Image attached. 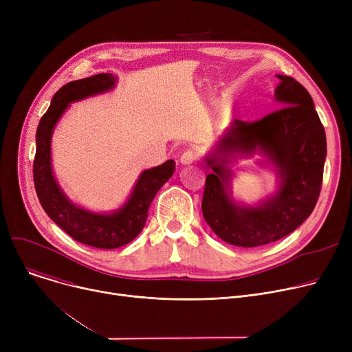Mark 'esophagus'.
Masks as SVG:
<instances>
[{
    "label": "esophagus",
    "mask_w": 352,
    "mask_h": 352,
    "mask_svg": "<svg viewBox=\"0 0 352 352\" xmlns=\"http://www.w3.org/2000/svg\"><path fill=\"white\" fill-rule=\"evenodd\" d=\"M197 158H198V154H197L195 151L187 150L186 153H184V154L181 155L179 161H181L184 165H190V164H192L194 161H197Z\"/></svg>",
    "instance_id": "esophagus-1"
}]
</instances>
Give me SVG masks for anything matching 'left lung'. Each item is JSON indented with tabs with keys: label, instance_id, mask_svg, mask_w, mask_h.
I'll list each match as a JSON object with an SVG mask.
<instances>
[{
	"label": "left lung",
	"instance_id": "8db88e82",
	"mask_svg": "<svg viewBox=\"0 0 352 352\" xmlns=\"http://www.w3.org/2000/svg\"><path fill=\"white\" fill-rule=\"evenodd\" d=\"M280 78L275 98L281 108L256 121L234 120L207 164L202 215L223 241L243 248L261 247L291 234L318 201L327 157L325 129L309 92L292 77ZM256 147L276 164L283 181L277 194L258 208L236 206L228 195L225 166L235 152Z\"/></svg>",
	"mask_w": 352,
	"mask_h": 352
}]
</instances>
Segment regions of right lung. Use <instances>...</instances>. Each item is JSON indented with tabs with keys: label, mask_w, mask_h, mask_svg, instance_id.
Listing matches in <instances>:
<instances>
[{
	"label": "right lung",
	"mask_w": 352,
	"mask_h": 352,
	"mask_svg": "<svg viewBox=\"0 0 352 352\" xmlns=\"http://www.w3.org/2000/svg\"><path fill=\"white\" fill-rule=\"evenodd\" d=\"M117 82L113 74H97L88 78L71 81L55 92L47 113L36 128V148L32 164V175L36 195L48 217L76 241L89 247L113 250L122 247L141 232L148 217V208L158 190L168 181L175 170V162L168 160L162 165L145 170L137 186L114 214H94L78 208L63 194L51 170V134L69 102L100 94Z\"/></svg>",
	"instance_id": "add662e5"
}]
</instances>
